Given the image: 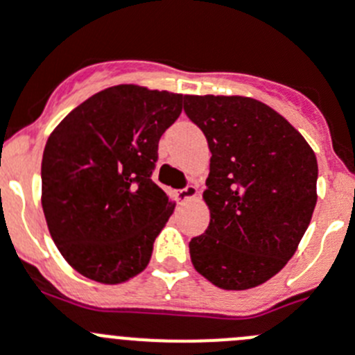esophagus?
I'll use <instances>...</instances> for the list:
<instances>
[{
    "instance_id": "34e87169",
    "label": "esophagus",
    "mask_w": 355,
    "mask_h": 355,
    "mask_svg": "<svg viewBox=\"0 0 355 355\" xmlns=\"http://www.w3.org/2000/svg\"><path fill=\"white\" fill-rule=\"evenodd\" d=\"M195 195H197V187H195V184H187L184 188L175 191V197H178V200H181V202H184V200L188 199H193Z\"/></svg>"
}]
</instances>
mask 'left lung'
I'll return each instance as SVG.
<instances>
[{
	"mask_svg": "<svg viewBox=\"0 0 355 355\" xmlns=\"http://www.w3.org/2000/svg\"><path fill=\"white\" fill-rule=\"evenodd\" d=\"M211 151L206 232L190 241L195 269L225 291L264 284L287 264L317 204V158L303 135L245 96H184Z\"/></svg>",
	"mask_w": 355,
	"mask_h": 355,
	"instance_id": "left-lung-1",
	"label": "left lung"
}]
</instances>
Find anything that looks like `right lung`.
Returning <instances> with one entry per match:
<instances>
[{"instance_id":"obj_1","label":"right lung","mask_w":355,"mask_h":355,"mask_svg":"<svg viewBox=\"0 0 355 355\" xmlns=\"http://www.w3.org/2000/svg\"><path fill=\"white\" fill-rule=\"evenodd\" d=\"M183 95L121 84L100 91L52 132L42 158L49 232L71 268L121 284L148 266L172 206L151 180L158 142Z\"/></svg>"}]
</instances>
